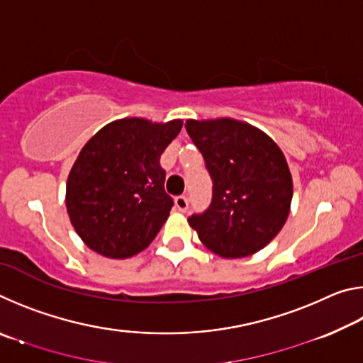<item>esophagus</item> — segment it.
<instances>
[{
	"instance_id": "34e87169",
	"label": "esophagus",
	"mask_w": 363,
	"mask_h": 363,
	"mask_svg": "<svg viewBox=\"0 0 363 363\" xmlns=\"http://www.w3.org/2000/svg\"><path fill=\"white\" fill-rule=\"evenodd\" d=\"M176 206L179 211H186L189 208V196L187 195L176 196Z\"/></svg>"
}]
</instances>
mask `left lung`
<instances>
[{"label": "left lung", "mask_w": 363, "mask_h": 363, "mask_svg": "<svg viewBox=\"0 0 363 363\" xmlns=\"http://www.w3.org/2000/svg\"><path fill=\"white\" fill-rule=\"evenodd\" d=\"M186 130L213 181L208 210L189 218L208 250L227 259L274 240L290 213L293 181L279 145L248 123L187 120Z\"/></svg>", "instance_id": "1"}]
</instances>
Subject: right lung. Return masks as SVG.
I'll return each instance as SVG.
<instances>
[{"instance_id": "add662e5", "label": "right lung", "mask_w": 363, "mask_h": 363, "mask_svg": "<svg viewBox=\"0 0 363 363\" xmlns=\"http://www.w3.org/2000/svg\"><path fill=\"white\" fill-rule=\"evenodd\" d=\"M182 120L123 118L97 131L79 152L67 181L70 223L88 247L126 259L152 243L174 201L164 192L160 157Z\"/></svg>"}]
</instances>
